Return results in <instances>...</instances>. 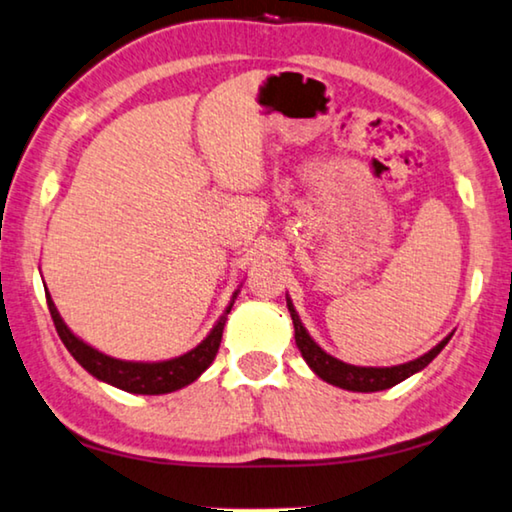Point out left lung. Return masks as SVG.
I'll return each mask as SVG.
<instances>
[{"instance_id": "8db88e82", "label": "left lung", "mask_w": 512, "mask_h": 512, "mask_svg": "<svg viewBox=\"0 0 512 512\" xmlns=\"http://www.w3.org/2000/svg\"><path fill=\"white\" fill-rule=\"evenodd\" d=\"M285 299H287V311H290V318L294 325V341H297L301 357L306 359V364L311 366V371L315 373V376L322 378L329 385H336V387H341V390H348V392L390 390V387L399 385L401 380L415 376V373H420L424 366H429L431 359H434L452 338V334H448L429 352H424V355L417 359H410V362H406V364H397V366L345 364V362H341V359H336L334 355H329L327 350H322L320 345L313 341V336L308 334V329L304 327V322H301V318H299L297 308H294V304H292L290 294H285Z\"/></svg>"}]
</instances>
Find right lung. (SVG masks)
I'll return each mask as SVG.
<instances>
[{
	"mask_svg": "<svg viewBox=\"0 0 512 512\" xmlns=\"http://www.w3.org/2000/svg\"><path fill=\"white\" fill-rule=\"evenodd\" d=\"M241 285L239 290H234L227 308L222 311L213 329L208 331L204 341L194 345L192 350L183 352V355L171 357V359H160V362H129V359L111 357L102 350L92 348L90 343H85L81 336H76L74 331L67 327V322L62 320L60 311H57L53 297H50L48 287H46V301H48L50 318L55 322V329L62 338L64 348L71 352V357H74L76 362L90 373V376H95L106 385L118 387L122 392L150 394V397H153V394H169V392L183 390V387L194 383V380H197L201 373L213 364L222 341V329H225L227 315L232 311L236 297H239Z\"/></svg>",
	"mask_w": 512,
	"mask_h": 512,
	"instance_id": "right-lung-1",
	"label": "right lung"
}]
</instances>
